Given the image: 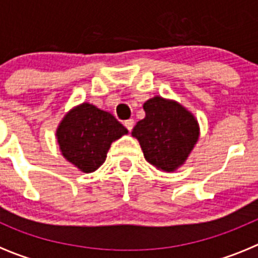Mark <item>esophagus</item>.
<instances>
[{
	"label": "esophagus",
	"mask_w": 258,
	"mask_h": 258,
	"mask_svg": "<svg viewBox=\"0 0 258 258\" xmlns=\"http://www.w3.org/2000/svg\"><path fill=\"white\" fill-rule=\"evenodd\" d=\"M124 125H125V127H126L127 131L131 132L132 129H133V126H134V120H133V118H129V120L124 121Z\"/></svg>",
	"instance_id": "obj_1"
}]
</instances>
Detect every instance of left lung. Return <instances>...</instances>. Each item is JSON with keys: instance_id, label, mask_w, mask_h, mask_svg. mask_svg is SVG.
<instances>
[{"instance_id": "obj_1", "label": "left lung", "mask_w": 258, "mask_h": 258, "mask_svg": "<svg viewBox=\"0 0 258 258\" xmlns=\"http://www.w3.org/2000/svg\"><path fill=\"white\" fill-rule=\"evenodd\" d=\"M143 109L145 118L137 122L132 136L138 140L151 165L163 172H174L197 145L199 122L181 103L159 95L146 101Z\"/></svg>"}]
</instances>
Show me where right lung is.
Masks as SVG:
<instances>
[{
	"instance_id": "right-lung-1",
	"label": "right lung",
	"mask_w": 258,
	"mask_h": 258,
	"mask_svg": "<svg viewBox=\"0 0 258 258\" xmlns=\"http://www.w3.org/2000/svg\"><path fill=\"white\" fill-rule=\"evenodd\" d=\"M125 134L126 127L111 113L84 102L66 113L55 136L66 160L80 172L93 173L106 161L112 142Z\"/></svg>"
}]
</instances>
